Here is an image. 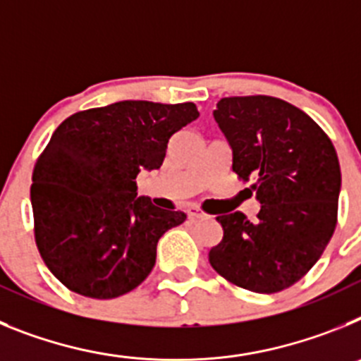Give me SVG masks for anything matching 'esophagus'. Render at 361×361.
Segmentation results:
<instances>
[{"mask_svg": "<svg viewBox=\"0 0 361 361\" xmlns=\"http://www.w3.org/2000/svg\"><path fill=\"white\" fill-rule=\"evenodd\" d=\"M186 212H188V216H190V219H193V220H195V219H206V216H208L206 213L202 212V209L197 208V206H190Z\"/></svg>", "mask_w": 361, "mask_h": 361, "instance_id": "1", "label": "esophagus"}]
</instances>
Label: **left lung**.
Returning <instances> with one entry per match:
<instances>
[{
  "label": "left lung",
  "instance_id": "obj_1",
  "mask_svg": "<svg viewBox=\"0 0 361 361\" xmlns=\"http://www.w3.org/2000/svg\"><path fill=\"white\" fill-rule=\"evenodd\" d=\"M213 117L233 149V171L250 183L260 212L216 220L209 251L220 276L253 293L291 288L318 262L338 220L342 173L327 133L300 108L269 95L224 97Z\"/></svg>",
  "mask_w": 361,
  "mask_h": 361
}]
</instances>
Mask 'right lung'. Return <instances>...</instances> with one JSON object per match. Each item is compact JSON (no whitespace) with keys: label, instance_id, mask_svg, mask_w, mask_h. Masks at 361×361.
<instances>
[{"label":"right lung","instance_id":"1","mask_svg":"<svg viewBox=\"0 0 361 361\" xmlns=\"http://www.w3.org/2000/svg\"><path fill=\"white\" fill-rule=\"evenodd\" d=\"M199 117L193 103L121 101L70 116L37 157L34 237L59 282L88 298H117L155 266L157 242L186 213L137 197L141 170H157L175 132Z\"/></svg>","mask_w":361,"mask_h":361}]
</instances>
